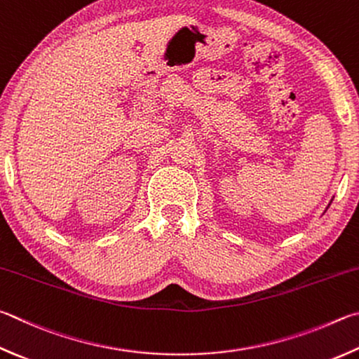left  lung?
Returning <instances> with one entry per match:
<instances>
[{
  "instance_id": "1",
  "label": "left lung",
  "mask_w": 359,
  "mask_h": 359,
  "mask_svg": "<svg viewBox=\"0 0 359 359\" xmlns=\"http://www.w3.org/2000/svg\"><path fill=\"white\" fill-rule=\"evenodd\" d=\"M330 202H333V199H331V201H330ZM328 207H330V204H328ZM328 207H327V208H328Z\"/></svg>"
}]
</instances>
